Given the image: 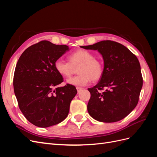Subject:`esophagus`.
I'll use <instances>...</instances> for the list:
<instances>
[{
	"label": "esophagus",
	"instance_id": "34e87169",
	"mask_svg": "<svg viewBox=\"0 0 157 157\" xmlns=\"http://www.w3.org/2000/svg\"><path fill=\"white\" fill-rule=\"evenodd\" d=\"M77 92H80V91H81L82 90H83V88H81V87H77Z\"/></svg>",
	"mask_w": 157,
	"mask_h": 157
}]
</instances>
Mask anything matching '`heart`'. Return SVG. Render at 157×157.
Returning a JSON list of instances; mask_svg holds the SVG:
<instances>
[{"label": "heart", "mask_w": 157, "mask_h": 157, "mask_svg": "<svg viewBox=\"0 0 157 157\" xmlns=\"http://www.w3.org/2000/svg\"><path fill=\"white\" fill-rule=\"evenodd\" d=\"M95 57L94 54L88 50H77L69 56V61L61 58L56 60L55 69L61 77L69 78L75 73V69L78 67L77 73L79 75L69 78L67 82L73 86H85L92 80L94 81L99 80L103 75V63Z\"/></svg>", "instance_id": "b5f03b06"}]
</instances>
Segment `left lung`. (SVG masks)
<instances>
[{"label": "left lung", "mask_w": 157, "mask_h": 157, "mask_svg": "<svg viewBox=\"0 0 157 157\" xmlns=\"http://www.w3.org/2000/svg\"><path fill=\"white\" fill-rule=\"evenodd\" d=\"M81 48L98 50L104 61L102 77L88 89L91 95L87 106L90 115L103 122L123 119L136 107L143 86L138 59L126 46L112 40Z\"/></svg>", "instance_id": "1"}]
</instances>
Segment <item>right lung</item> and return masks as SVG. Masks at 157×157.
<instances>
[{"instance_id":"right-lung-1","label":"right lung","mask_w":157,"mask_h":157,"mask_svg":"<svg viewBox=\"0 0 157 157\" xmlns=\"http://www.w3.org/2000/svg\"><path fill=\"white\" fill-rule=\"evenodd\" d=\"M69 50L67 45L42 40L27 48L19 58L13 75V90L19 108L33 124L46 128L67 117L77 93L73 85L58 87L63 78L55 69L56 60Z\"/></svg>"}]
</instances>
